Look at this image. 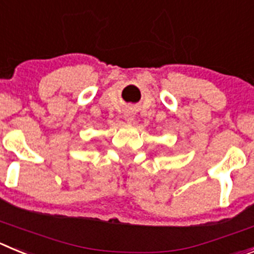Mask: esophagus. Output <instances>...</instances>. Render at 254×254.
Returning <instances> with one entry per match:
<instances>
[{"label":"esophagus","instance_id":"obj_1","mask_svg":"<svg viewBox=\"0 0 254 254\" xmlns=\"http://www.w3.org/2000/svg\"><path fill=\"white\" fill-rule=\"evenodd\" d=\"M125 120H126V122H127V123L133 122L134 113H133V111H132L131 108H129V109H127V111L125 112Z\"/></svg>","mask_w":254,"mask_h":254}]
</instances>
